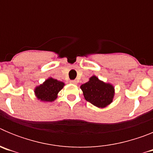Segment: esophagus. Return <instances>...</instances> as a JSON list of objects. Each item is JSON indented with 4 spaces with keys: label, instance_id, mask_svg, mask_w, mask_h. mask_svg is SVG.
Instances as JSON below:
<instances>
[{
    "label": "esophagus",
    "instance_id": "34e87169",
    "mask_svg": "<svg viewBox=\"0 0 153 153\" xmlns=\"http://www.w3.org/2000/svg\"><path fill=\"white\" fill-rule=\"evenodd\" d=\"M70 83H73V84H76V81L74 80V79H73V80H70Z\"/></svg>",
    "mask_w": 153,
    "mask_h": 153
}]
</instances>
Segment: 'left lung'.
Here are the masks:
<instances>
[{"label":"left lung","mask_w":153,"mask_h":153,"mask_svg":"<svg viewBox=\"0 0 153 153\" xmlns=\"http://www.w3.org/2000/svg\"><path fill=\"white\" fill-rule=\"evenodd\" d=\"M86 101L100 108L106 107L113 101L114 88L109 83L100 81L93 76L90 81L80 86Z\"/></svg>","instance_id":"left-lung-1"}]
</instances>
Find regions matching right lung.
I'll use <instances>...</instances> for the list:
<instances>
[{
  "instance_id": "obj_1",
  "label": "right lung",
  "mask_w": 153,
  "mask_h": 153,
  "mask_svg": "<svg viewBox=\"0 0 153 153\" xmlns=\"http://www.w3.org/2000/svg\"><path fill=\"white\" fill-rule=\"evenodd\" d=\"M64 83L49 78L43 84L35 89V94L38 100L44 102H53L57 97V93L63 89Z\"/></svg>"
}]
</instances>
